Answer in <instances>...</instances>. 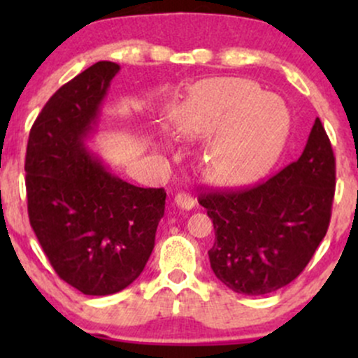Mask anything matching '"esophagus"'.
Masks as SVG:
<instances>
[{
    "label": "esophagus",
    "mask_w": 358,
    "mask_h": 358,
    "mask_svg": "<svg viewBox=\"0 0 358 358\" xmlns=\"http://www.w3.org/2000/svg\"><path fill=\"white\" fill-rule=\"evenodd\" d=\"M175 203L178 205L180 208H183V210H192V208L195 207V200L192 199V195H188V193H185V192L176 193Z\"/></svg>",
    "instance_id": "34e87169"
}]
</instances>
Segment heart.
I'll list each match as a JSON object with an SVG mask.
<instances>
[{
	"label": "heart",
	"instance_id": "1",
	"mask_svg": "<svg viewBox=\"0 0 358 358\" xmlns=\"http://www.w3.org/2000/svg\"><path fill=\"white\" fill-rule=\"evenodd\" d=\"M245 79H215L196 85L170 113V126L185 138H210L200 158L203 178L237 185L256 178L278 158L287 134V113Z\"/></svg>",
	"mask_w": 358,
	"mask_h": 358
}]
</instances>
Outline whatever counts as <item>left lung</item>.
Returning a JSON list of instances; mask_svg holds the SVG:
<instances>
[{
    "mask_svg": "<svg viewBox=\"0 0 358 358\" xmlns=\"http://www.w3.org/2000/svg\"><path fill=\"white\" fill-rule=\"evenodd\" d=\"M335 156L318 117L303 153L266 182L200 195L215 229V276L242 294H268L306 268L328 231Z\"/></svg>",
    "mask_w": 358,
    "mask_h": 358,
    "instance_id": "obj_1",
    "label": "left lung"
}]
</instances>
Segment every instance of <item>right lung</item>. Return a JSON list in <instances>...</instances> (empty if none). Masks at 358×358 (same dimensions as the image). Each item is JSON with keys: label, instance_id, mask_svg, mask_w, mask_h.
<instances>
[{"label": "right lung", "instance_id": "add662e5", "mask_svg": "<svg viewBox=\"0 0 358 358\" xmlns=\"http://www.w3.org/2000/svg\"><path fill=\"white\" fill-rule=\"evenodd\" d=\"M119 69L97 62L62 85L31 126L24 158L31 229L60 279L89 296L117 293L143 273L165 213L163 188L124 182L85 145Z\"/></svg>", "mask_w": 358, "mask_h": 358}]
</instances>
